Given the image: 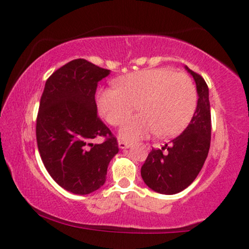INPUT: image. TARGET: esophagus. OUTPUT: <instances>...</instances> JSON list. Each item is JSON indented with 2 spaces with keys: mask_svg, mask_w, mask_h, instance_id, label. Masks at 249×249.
Segmentation results:
<instances>
[{
  "mask_svg": "<svg viewBox=\"0 0 249 249\" xmlns=\"http://www.w3.org/2000/svg\"><path fill=\"white\" fill-rule=\"evenodd\" d=\"M118 146L121 147V148H127V147L131 146V144H128V142H126L121 141V142H118Z\"/></svg>",
  "mask_w": 249,
  "mask_h": 249,
  "instance_id": "1",
  "label": "esophagus"
}]
</instances>
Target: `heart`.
<instances>
[{"label": "heart", "instance_id": "1", "mask_svg": "<svg viewBox=\"0 0 249 249\" xmlns=\"http://www.w3.org/2000/svg\"><path fill=\"white\" fill-rule=\"evenodd\" d=\"M115 87L99 90L97 105L112 126L123 124L134 107H137L140 115L121 128V137L128 142L152 133L159 137L177 134L190 123L198 103L193 79L168 68L132 72L117 79Z\"/></svg>", "mask_w": 249, "mask_h": 249}]
</instances>
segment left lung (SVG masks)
<instances>
[{
    "mask_svg": "<svg viewBox=\"0 0 249 249\" xmlns=\"http://www.w3.org/2000/svg\"><path fill=\"white\" fill-rule=\"evenodd\" d=\"M198 91L196 112L184 132L161 148H152L141 173L151 190L176 194L190 186L201 171L211 145V107L208 87L199 73L186 68Z\"/></svg>",
    "mask_w": 249,
    "mask_h": 249,
    "instance_id": "1",
    "label": "left lung"
}]
</instances>
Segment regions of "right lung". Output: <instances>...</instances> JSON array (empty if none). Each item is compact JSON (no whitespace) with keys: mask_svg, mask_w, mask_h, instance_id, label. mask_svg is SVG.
I'll use <instances>...</instances> for the list:
<instances>
[{"mask_svg":"<svg viewBox=\"0 0 249 249\" xmlns=\"http://www.w3.org/2000/svg\"><path fill=\"white\" fill-rule=\"evenodd\" d=\"M110 70L78 58L57 69L45 82L36 119V141L43 164L59 186L89 194L103 186L118 142L97 113L98 82ZM102 138L99 144L92 139Z\"/></svg>","mask_w":249,"mask_h":249,"instance_id":"right-lung-1","label":"right lung"}]
</instances>
